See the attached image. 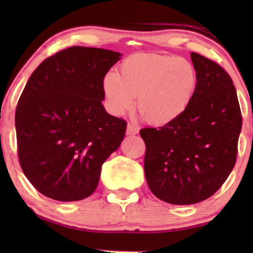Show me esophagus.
Instances as JSON below:
<instances>
[{"label": "esophagus", "instance_id": "34e87169", "mask_svg": "<svg viewBox=\"0 0 253 253\" xmlns=\"http://www.w3.org/2000/svg\"><path fill=\"white\" fill-rule=\"evenodd\" d=\"M139 133V128L134 125L132 124H128L127 125V134L128 135H134V134H138Z\"/></svg>", "mask_w": 253, "mask_h": 253}]
</instances>
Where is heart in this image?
<instances>
[{"label":"heart","mask_w":253,"mask_h":253,"mask_svg":"<svg viewBox=\"0 0 253 253\" xmlns=\"http://www.w3.org/2000/svg\"><path fill=\"white\" fill-rule=\"evenodd\" d=\"M197 88V72L189 60L158 53L127 57L119 75L108 74L103 91L110 112L124 115L134 107L146 123L170 124L187 110Z\"/></svg>","instance_id":"heart-1"}]
</instances>
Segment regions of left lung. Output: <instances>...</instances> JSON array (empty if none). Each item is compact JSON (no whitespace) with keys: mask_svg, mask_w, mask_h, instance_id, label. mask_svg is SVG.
Wrapping results in <instances>:
<instances>
[{"mask_svg":"<svg viewBox=\"0 0 253 253\" xmlns=\"http://www.w3.org/2000/svg\"><path fill=\"white\" fill-rule=\"evenodd\" d=\"M197 88L187 110L159 128H143L144 170L153 195L171 205L201 202L220 189L237 161L242 112L233 81L191 52Z\"/></svg>","mask_w":253,"mask_h":253,"instance_id":"left-lung-1","label":"left lung"}]
</instances>
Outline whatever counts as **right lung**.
Listing matches in <instances>:
<instances>
[{
    "label": "right lung",
    "mask_w": 253,
    "mask_h": 253,
    "mask_svg": "<svg viewBox=\"0 0 253 253\" xmlns=\"http://www.w3.org/2000/svg\"><path fill=\"white\" fill-rule=\"evenodd\" d=\"M121 53L72 46L31 75L17 102L20 165L33 187L57 201L96 190L101 168L118 150L127 123L104 109L103 78Z\"/></svg>",
    "instance_id": "1"
}]
</instances>
